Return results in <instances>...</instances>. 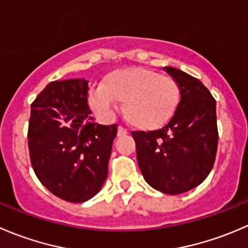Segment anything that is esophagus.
Masks as SVG:
<instances>
[{
    "label": "esophagus",
    "instance_id": "esophagus-1",
    "mask_svg": "<svg viewBox=\"0 0 248 248\" xmlns=\"http://www.w3.org/2000/svg\"><path fill=\"white\" fill-rule=\"evenodd\" d=\"M127 133H128V131H127V129L124 128V127L120 126V127H119V129H117V136H119V137H124V136H126Z\"/></svg>",
    "mask_w": 248,
    "mask_h": 248
}]
</instances>
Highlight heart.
<instances>
[{"label": "heart", "mask_w": 248, "mask_h": 248, "mask_svg": "<svg viewBox=\"0 0 248 248\" xmlns=\"http://www.w3.org/2000/svg\"><path fill=\"white\" fill-rule=\"evenodd\" d=\"M115 100L122 102L124 116L132 126L154 131L175 114L180 88L174 78L150 69H119L108 74L102 86L90 93L91 107L102 115L110 114Z\"/></svg>", "instance_id": "heart-1"}]
</instances>
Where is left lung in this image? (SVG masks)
Listing matches in <instances>:
<instances>
[{"label": "left lung", "instance_id": "1", "mask_svg": "<svg viewBox=\"0 0 248 248\" xmlns=\"http://www.w3.org/2000/svg\"><path fill=\"white\" fill-rule=\"evenodd\" d=\"M163 70L180 88L177 111L162 128L132 132V137L146 183L177 195L200 185L212 170L218 146L216 99L198 78L170 66Z\"/></svg>", "mask_w": 248, "mask_h": 248}]
</instances>
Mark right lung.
<instances>
[{
	"label": "right lung",
	"instance_id": "obj_1",
	"mask_svg": "<svg viewBox=\"0 0 248 248\" xmlns=\"http://www.w3.org/2000/svg\"><path fill=\"white\" fill-rule=\"evenodd\" d=\"M85 78L54 81L31 104L28 129L31 166L62 200L80 203L102 189L117 124L93 121Z\"/></svg>",
	"mask_w": 248,
	"mask_h": 248
}]
</instances>
